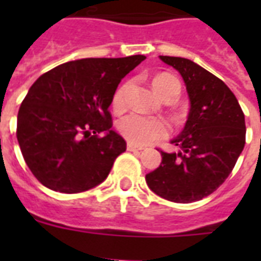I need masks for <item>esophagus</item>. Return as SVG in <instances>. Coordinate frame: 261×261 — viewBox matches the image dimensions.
Instances as JSON below:
<instances>
[{"instance_id":"esophagus-1","label":"esophagus","mask_w":261,"mask_h":261,"mask_svg":"<svg viewBox=\"0 0 261 261\" xmlns=\"http://www.w3.org/2000/svg\"><path fill=\"white\" fill-rule=\"evenodd\" d=\"M127 150L128 151H141L143 150L142 146H138V145H135L133 142H127Z\"/></svg>"}]
</instances>
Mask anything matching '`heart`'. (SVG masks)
<instances>
[{
  "instance_id": "heart-1",
  "label": "heart",
  "mask_w": 261,
  "mask_h": 261,
  "mask_svg": "<svg viewBox=\"0 0 261 261\" xmlns=\"http://www.w3.org/2000/svg\"><path fill=\"white\" fill-rule=\"evenodd\" d=\"M151 85L163 100L167 97L176 98L180 94V89H181L178 80L167 73L155 75L151 81ZM128 88H130V84L126 83L120 85L115 92L114 97H112V107L116 111L122 110L124 106ZM118 127L120 134L135 145H146L154 139L163 138L168 133L167 123L164 120L142 116L138 114H130L123 116L119 120Z\"/></svg>"
}]
</instances>
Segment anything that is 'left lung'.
<instances>
[{
  "mask_svg": "<svg viewBox=\"0 0 261 261\" xmlns=\"http://www.w3.org/2000/svg\"><path fill=\"white\" fill-rule=\"evenodd\" d=\"M160 59L181 74L191 107L186 126L171 141L180 150L161 151L163 161L146 174V182L167 200L196 202L213 194L233 171L245 145V116L222 80L190 59Z\"/></svg>",
  "mask_w": 261,
  "mask_h": 261,
  "instance_id": "left-lung-1",
  "label": "left lung"
}]
</instances>
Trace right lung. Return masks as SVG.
Returning a JSON list of instances; mask_svg holds the SVG:
<instances>
[{
    "label": "right lung",
    "mask_w": 261,
    "mask_h": 261,
    "mask_svg": "<svg viewBox=\"0 0 261 261\" xmlns=\"http://www.w3.org/2000/svg\"><path fill=\"white\" fill-rule=\"evenodd\" d=\"M145 55L85 58L62 63L30 88L17 115L22 157L43 186L84 192L107 178L126 141L114 130L110 108L123 77Z\"/></svg>",
    "instance_id": "obj_1"
}]
</instances>
